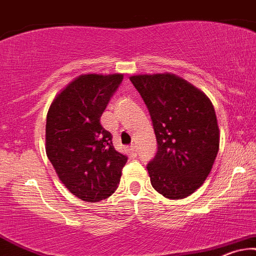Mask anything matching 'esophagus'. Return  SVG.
Wrapping results in <instances>:
<instances>
[{"label": "esophagus", "instance_id": "obj_1", "mask_svg": "<svg viewBox=\"0 0 256 256\" xmlns=\"http://www.w3.org/2000/svg\"><path fill=\"white\" fill-rule=\"evenodd\" d=\"M130 150H131L132 152H137V145H136L134 143L132 144L131 146H130Z\"/></svg>", "mask_w": 256, "mask_h": 256}]
</instances>
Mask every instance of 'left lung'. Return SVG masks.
<instances>
[{
    "label": "left lung",
    "instance_id": "1",
    "mask_svg": "<svg viewBox=\"0 0 256 256\" xmlns=\"http://www.w3.org/2000/svg\"><path fill=\"white\" fill-rule=\"evenodd\" d=\"M150 112L158 151L148 164L154 189L186 198L212 171L220 146L215 110L202 90L171 73L130 76Z\"/></svg>",
    "mask_w": 256,
    "mask_h": 256
}]
</instances>
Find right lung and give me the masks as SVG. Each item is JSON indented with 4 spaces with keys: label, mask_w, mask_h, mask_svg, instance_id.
I'll use <instances>...</instances> for the list:
<instances>
[{
    "label": "right lung",
    "mask_w": 256,
    "mask_h": 256,
    "mask_svg": "<svg viewBox=\"0 0 256 256\" xmlns=\"http://www.w3.org/2000/svg\"><path fill=\"white\" fill-rule=\"evenodd\" d=\"M122 74H82L54 98L47 113L46 154L64 186L85 202L117 189L128 157L100 124Z\"/></svg>",
    "instance_id": "1"
}]
</instances>
